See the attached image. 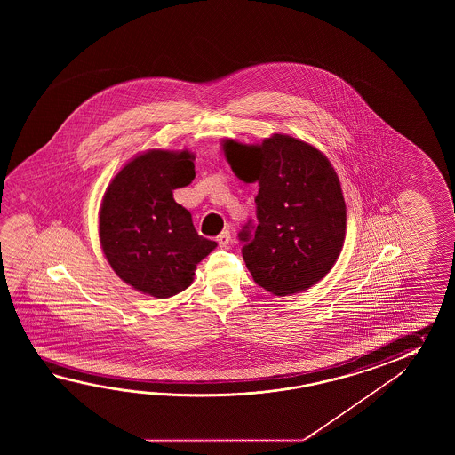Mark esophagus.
Here are the masks:
<instances>
[{"instance_id":"obj_1","label":"esophagus","mask_w":455,"mask_h":455,"mask_svg":"<svg viewBox=\"0 0 455 455\" xmlns=\"http://www.w3.org/2000/svg\"><path fill=\"white\" fill-rule=\"evenodd\" d=\"M218 242H220V245H221V247H228V245H229V242H231V232H221V234L218 235Z\"/></svg>"}]
</instances>
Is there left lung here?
<instances>
[{
  "label": "left lung",
  "instance_id": "obj_1",
  "mask_svg": "<svg viewBox=\"0 0 455 455\" xmlns=\"http://www.w3.org/2000/svg\"><path fill=\"white\" fill-rule=\"evenodd\" d=\"M232 171L257 182V223L239 232L253 281L276 296L307 290L339 259L347 204L329 159L300 140L273 135L261 145L224 141Z\"/></svg>",
  "mask_w": 455,
  "mask_h": 455
}]
</instances>
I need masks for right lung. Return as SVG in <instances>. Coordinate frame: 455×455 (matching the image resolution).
I'll return each mask as SVG.
<instances>
[{"instance_id": "1", "label": "right lung", "mask_w": 455, "mask_h": 455, "mask_svg": "<svg viewBox=\"0 0 455 455\" xmlns=\"http://www.w3.org/2000/svg\"><path fill=\"white\" fill-rule=\"evenodd\" d=\"M194 179L188 151L155 149L130 161L102 200L99 237L107 260L126 284L157 299L187 290L196 263L216 247L174 200L175 188Z\"/></svg>"}]
</instances>
